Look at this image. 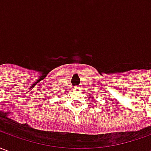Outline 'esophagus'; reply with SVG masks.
<instances>
[{
  "label": "esophagus",
  "mask_w": 151,
  "mask_h": 151,
  "mask_svg": "<svg viewBox=\"0 0 151 151\" xmlns=\"http://www.w3.org/2000/svg\"><path fill=\"white\" fill-rule=\"evenodd\" d=\"M73 89H74L75 91H78L79 87H78V86H74V87H73Z\"/></svg>",
  "instance_id": "esophagus-1"
}]
</instances>
